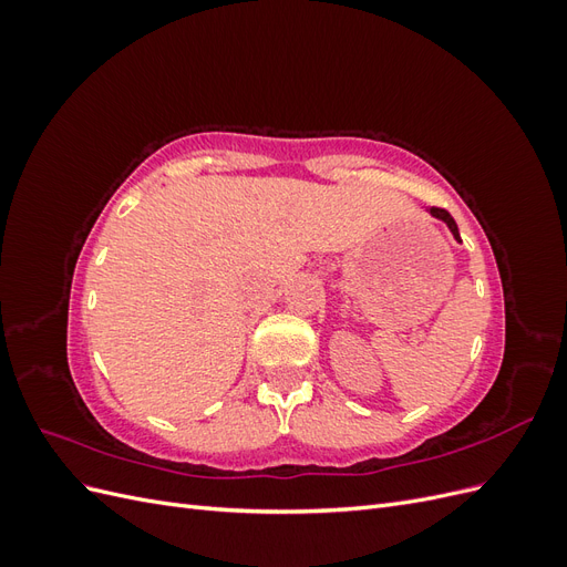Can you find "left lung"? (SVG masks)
Segmentation results:
<instances>
[{
    "instance_id": "1",
    "label": "left lung",
    "mask_w": 567,
    "mask_h": 567,
    "mask_svg": "<svg viewBox=\"0 0 567 567\" xmlns=\"http://www.w3.org/2000/svg\"><path fill=\"white\" fill-rule=\"evenodd\" d=\"M431 215H435V217H440L444 225H447L450 229H452V234H454V238H458V227H456V221H454V217L444 210V208H431Z\"/></svg>"
}]
</instances>
